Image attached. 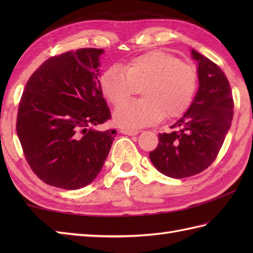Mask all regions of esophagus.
<instances>
[{
    "label": "esophagus",
    "instance_id": "obj_1",
    "mask_svg": "<svg viewBox=\"0 0 253 253\" xmlns=\"http://www.w3.org/2000/svg\"><path fill=\"white\" fill-rule=\"evenodd\" d=\"M121 132H122V133H124V135H128V136H136L139 131H138V130H136V129H122V130H121Z\"/></svg>",
    "mask_w": 253,
    "mask_h": 253
}]
</instances>
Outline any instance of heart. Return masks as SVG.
Instances as JSON below:
<instances>
[{
    "label": "heart",
    "instance_id": "obj_1",
    "mask_svg": "<svg viewBox=\"0 0 253 253\" xmlns=\"http://www.w3.org/2000/svg\"><path fill=\"white\" fill-rule=\"evenodd\" d=\"M101 88L112 104L122 103L141 88V100L128 101L114 112V121L124 128H139L185 114L198 90L195 67L162 51L139 55L125 68L112 66L102 75Z\"/></svg>",
    "mask_w": 253,
    "mask_h": 253
}]
</instances>
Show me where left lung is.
I'll return each mask as SVG.
<instances>
[{
	"mask_svg": "<svg viewBox=\"0 0 253 253\" xmlns=\"http://www.w3.org/2000/svg\"><path fill=\"white\" fill-rule=\"evenodd\" d=\"M198 61L199 89L195 100L169 133H159L149 157L161 173L186 178L211 165L232 125L234 100L229 82L215 63L192 50Z\"/></svg>",
	"mask_w": 253,
	"mask_h": 253,
	"instance_id": "1",
	"label": "left lung"
}]
</instances>
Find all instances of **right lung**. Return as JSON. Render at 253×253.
I'll list each match as a JSON object with an SVG mask.
<instances>
[{
    "label": "right lung",
    "mask_w": 253,
    "mask_h": 253,
    "mask_svg": "<svg viewBox=\"0 0 253 253\" xmlns=\"http://www.w3.org/2000/svg\"><path fill=\"white\" fill-rule=\"evenodd\" d=\"M102 53L85 47L52 56L26 84L16 131L27 163L47 185H89L110 152L116 130L93 129L111 118L99 80Z\"/></svg>",
    "instance_id": "right-lung-1"
}]
</instances>
